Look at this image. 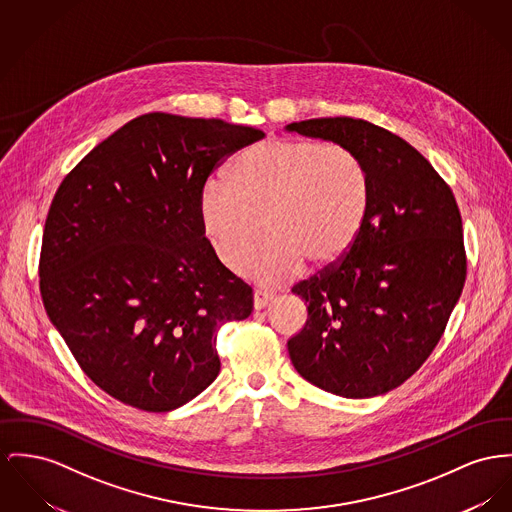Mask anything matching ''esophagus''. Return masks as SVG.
<instances>
[{
	"mask_svg": "<svg viewBox=\"0 0 512 512\" xmlns=\"http://www.w3.org/2000/svg\"><path fill=\"white\" fill-rule=\"evenodd\" d=\"M272 299V293L254 291V308H256V310H262V308L268 307V303H272Z\"/></svg>",
	"mask_w": 512,
	"mask_h": 512,
	"instance_id": "34e87169",
	"label": "esophagus"
}]
</instances>
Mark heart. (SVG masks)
Segmentation results:
<instances>
[{"label": "heart", "instance_id": "heart-1", "mask_svg": "<svg viewBox=\"0 0 512 512\" xmlns=\"http://www.w3.org/2000/svg\"><path fill=\"white\" fill-rule=\"evenodd\" d=\"M371 209V180L347 147L316 139H270L233 163L198 194V219L217 260L237 272L262 229L268 240L244 272L281 285L305 262L330 268L359 240ZM263 225L260 226L259 223Z\"/></svg>", "mask_w": 512, "mask_h": 512}]
</instances>
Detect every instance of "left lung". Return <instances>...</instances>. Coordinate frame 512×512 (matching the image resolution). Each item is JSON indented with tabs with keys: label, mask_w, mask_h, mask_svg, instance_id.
<instances>
[{
	"label": "left lung",
	"mask_w": 512,
	"mask_h": 512,
	"mask_svg": "<svg viewBox=\"0 0 512 512\" xmlns=\"http://www.w3.org/2000/svg\"><path fill=\"white\" fill-rule=\"evenodd\" d=\"M287 132L351 149L371 180L359 240L336 266L303 281L307 322L287 341L297 373L341 398L398 388L431 355L456 307L466 254L452 190L402 137L355 118H312Z\"/></svg>",
	"instance_id": "1"
}]
</instances>
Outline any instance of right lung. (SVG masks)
Returning a JSON list of instances; mask_svg holds the SVG:
<instances>
[{
    "instance_id": "right-lung-1",
    "label": "right lung",
    "mask_w": 512,
    "mask_h": 512,
    "mask_svg": "<svg viewBox=\"0 0 512 512\" xmlns=\"http://www.w3.org/2000/svg\"><path fill=\"white\" fill-rule=\"evenodd\" d=\"M264 134L215 118L137 116L60 184L42 237L46 314L99 388L145 411L202 394L215 332L252 312V289L213 254L198 219L211 171Z\"/></svg>"
}]
</instances>
